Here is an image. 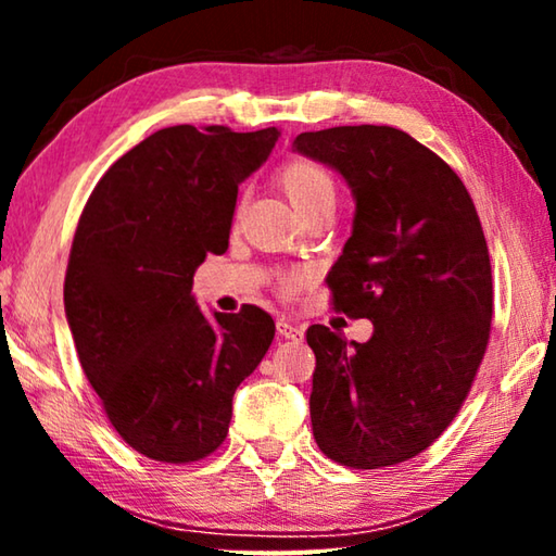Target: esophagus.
<instances>
[{
	"mask_svg": "<svg viewBox=\"0 0 556 556\" xmlns=\"http://www.w3.org/2000/svg\"><path fill=\"white\" fill-rule=\"evenodd\" d=\"M277 333L285 338V341H296V343L304 341V328L294 321H289V318H279Z\"/></svg>",
	"mask_w": 556,
	"mask_h": 556,
	"instance_id": "obj_1",
	"label": "esophagus"
}]
</instances>
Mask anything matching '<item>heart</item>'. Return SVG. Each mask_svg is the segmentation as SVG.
I'll return each mask as SVG.
<instances>
[{
	"label": "heart",
	"mask_w": 556,
	"mask_h": 556,
	"mask_svg": "<svg viewBox=\"0 0 556 556\" xmlns=\"http://www.w3.org/2000/svg\"><path fill=\"white\" fill-rule=\"evenodd\" d=\"M279 186L285 188L289 203L294 205L299 215H306L308 211L318 208V205L336 203V184L331 174L324 166L306 159H294L279 172ZM296 277H285L281 287L294 289Z\"/></svg>",
	"instance_id": "1"
}]
</instances>
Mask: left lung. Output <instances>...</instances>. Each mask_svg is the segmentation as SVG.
Segmentation results:
<instances>
[{"label":"left lung","mask_w":556,"mask_h":556,"mask_svg":"<svg viewBox=\"0 0 556 556\" xmlns=\"http://www.w3.org/2000/svg\"><path fill=\"white\" fill-rule=\"evenodd\" d=\"M291 152L343 176L353 232L328 271L333 306L372 321L368 343L312 326V427L351 468L402 464L434 444L464 404L493 318L485 235L444 159L394 127L301 131Z\"/></svg>","instance_id":"8db88e82"}]
</instances>
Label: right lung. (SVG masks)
Segmentation results:
<instances>
[{"instance_id":"add662e5","label":"right lung","mask_w":556,"mask_h":556,"mask_svg":"<svg viewBox=\"0 0 556 556\" xmlns=\"http://www.w3.org/2000/svg\"><path fill=\"white\" fill-rule=\"evenodd\" d=\"M281 131L159 129L92 188L65 271V318L92 390L127 444L191 464L228 437L232 394L257 368L275 321L257 306L205 316L203 260L228 250L238 186Z\"/></svg>"}]
</instances>
